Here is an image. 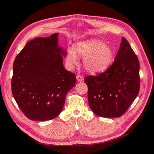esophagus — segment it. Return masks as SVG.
Instances as JSON below:
<instances>
[{
  "label": "esophagus",
  "mask_w": 154,
  "mask_h": 154,
  "mask_svg": "<svg viewBox=\"0 0 154 154\" xmlns=\"http://www.w3.org/2000/svg\"><path fill=\"white\" fill-rule=\"evenodd\" d=\"M76 79H77V80H78V81H79V82H82V81H83V80H84L82 77L79 75H77L76 76Z\"/></svg>",
  "instance_id": "1"
}]
</instances>
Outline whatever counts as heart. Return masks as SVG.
<instances>
[{"instance_id":"obj_1","label":"heart","mask_w":154,"mask_h":154,"mask_svg":"<svg viewBox=\"0 0 154 154\" xmlns=\"http://www.w3.org/2000/svg\"><path fill=\"white\" fill-rule=\"evenodd\" d=\"M112 48L97 39H89L76 44L75 50L69 49L66 57V62L70 66L77 62L78 55L84 57L82 64L84 69L92 74L106 71L114 58Z\"/></svg>"}]
</instances>
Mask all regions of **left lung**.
<instances>
[{
	"label": "left lung",
	"mask_w": 154,
	"mask_h": 154,
	"mask_svg": "<svg viewBox=\"0 0 154 154\" xmlns=\"http://www.w3.org/2000/svg\"><path fill=\"white\" fill-rule=\"evenodd\" d=\"M139 62L127 40L122 37L114 62L96 76H87L89 107L97 116L119 117L127 111L140 89Z\"/></svg>",
	"instance_id": "1"
}]
</instances>
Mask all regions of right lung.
<instances>
[{
	"label": "right lung",
	"instance_id": "obj_1",
	"mask_svg": "<svg viewBox=\"0 0 154 154\" xmlns=\"http://www.w3.org/2000/svg\"><path fill=\"white\" fill-rule=\"evenodd\" d=\"M58 35L30 40L14 62L12 93L31 120L57 117L75 84V75L64 69L62 55L67 52L58 46Z\"/></svg>",
	"mask_w": 154,
	"mask_h": 154
}]
</instances>
